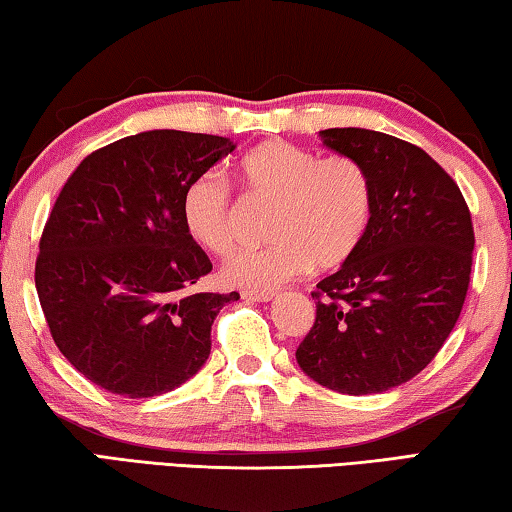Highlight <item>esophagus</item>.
I'll list each match as a JSON object with an SVG mask.
<instances>
[{
	"label": "esophagus",
	"mask_w": 512,
	"mask_h": 512,
	"mask_svg": "<svg viewBox=\"0 0 512 512\" xmlns=\"http://www.w3.org/2000/svg\"><path fill=\"white\" fill-rule=\"evenodd\" d=\"M241 298L248 300V302H268L275 298V293H268V291H244L241 293Z\"/></svg>",
	"instance_id": "34e87169"
}]
</instances>
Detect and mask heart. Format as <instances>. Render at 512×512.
I'll return each mask as SVG.
<instances>
[{"instance_id":"heart-1","label":"heart","mask_w":512,"mask_h":512,"mask_svg":"<svg viewBox=\"0 0 512 512\" xmlns=\"http://www.w3.org/2000/svg\"><path fill=\"white\" fill-rule=\"evenodd\" d=\"M235 178L248 194L273 201L268 237L275 244L246 250L223 266L225 284L246 291H271L309 271L332 268L359 248L372 214L366 169L348 155L318 158L282 140L248 149L235 162ZM187 235L212 255L235 248V207L228 185L203 173L183 194Z\"/></svg>"}]
</instances>
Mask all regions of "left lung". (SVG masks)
<instances>
[{"instance_id":"left-lung-1","label":"left lung","mask_w":512,"mask_h":512,"mask_svg":"<svg viewBox=\"0 0 512 512\" xmlns=\"http://www.w3.org/2000/svg\"><path fill=\"white\" fill-rule=\"evenodd\" d=\"M320 140L366 169L372 214L359 248L311 293L316 323L296 359L329 391L386 393L427 368L461 316L470 210L420 146L368 128H327Z\"/></svg>"}]
</instances>
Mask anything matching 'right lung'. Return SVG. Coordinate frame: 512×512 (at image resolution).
I'll use <instances>...</instances> for the list:
<instances>
[{
	"label": "right lung",
	"instance_id": "obj_1",
	"mask_svg": "<svg viewBox=\"0 0 512 512\" xmlns=\"http://www.w3.org/2000/svg\"><path fill=\"white\" fill-rule=\"evenodd\" d=\"M235 149L219 135L144 131L88 155L58 194L36 289L58 350L97 386L137 400L205 366L214 318L239 293L189 291L212 264L180 205Z\"/></svg>",
	"mask_w": 512,
	"mask_h": 512
}]
</instances>
